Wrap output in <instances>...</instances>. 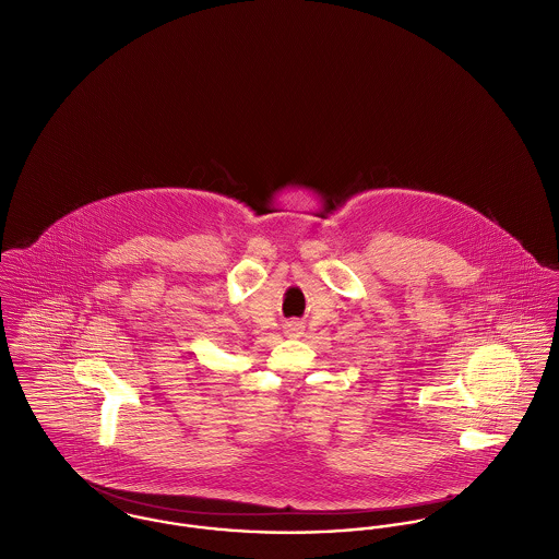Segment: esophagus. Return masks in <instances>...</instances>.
<instances>
[{"mask_svg": "<svg viewBox=\"0 0 559 559\" xmlns=\"http://www.w3.org/2000/svg\"><path fill=\"white\" fill-rule=\"evenodd\" d=\"M285 333L292 336H298L302 333V324H298V322H289L287 326H285Z\"/></svg>", "mask_w": 559, "mask_h": 559, "instance_id": "34e87169", "label": "esophagus"}]
</instances>
